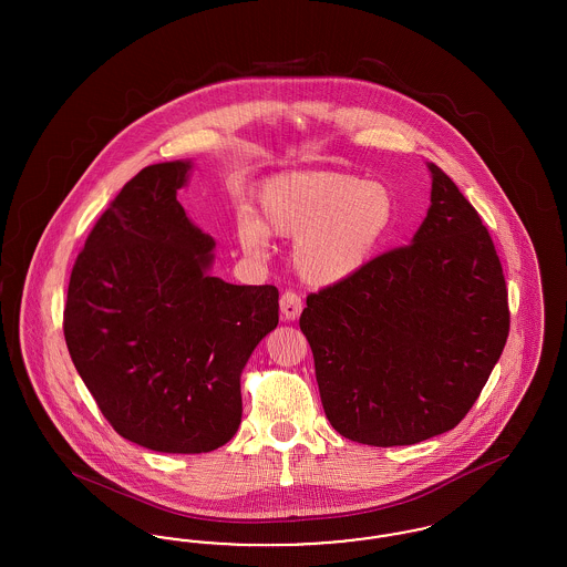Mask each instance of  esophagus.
Segmentation results:
<instances>
[{
  "label": "esophagus",
  "instance_id": "obj_1",
  "mask_svg": "<svg viewBox=\"0 0 567 567\" xmlns=\"http://www.w3.org/2000/svg\"><path fill=\"white\" fill-rule=\"evenodd\" d=\"M301 308H303V301L293 291H287L280 297V312H282L285 321H296L297 317L301 315Z\"/></svg>",
  "mask_w": 567,
  "mask_h": 567
}]
</instances>
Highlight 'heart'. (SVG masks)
Wrapping results in <instances>:
<instances>
[{"instance_id": "1", "label": "heart", "mask_w": 567, "mask_h": 567, "mask_svg": "<svg viewBox=\"0 0 567 567\" xmlns=\"http://www.w3.org/2000/svg\"><path fill=\"white\" fill-rule=\"evenodd\" d=\"M257 216L238 223L244 252L264 257L268 234L291 238L297 276L315 287L349 280L395 229V195L378 181L344 172H296L270 178Z\"/></svg>"}]
</instances>
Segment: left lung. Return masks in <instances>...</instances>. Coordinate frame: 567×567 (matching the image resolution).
<instances>
[{"label":"left lung","instance_id":"obj_1","mask_svg":"<svg viewBox=\"0 0 567 567\" xmlns=\"http://www.w3.org/2000/svg\"><path fill=\"white\" fill-rule=\"evenodd\" d=\"M432 206L412 244L306 297L324 414L352 442L405 446L457 427L511 331L508 289L483 220L430 163Z\"/></svg>","mask_w":567,"mask_h":567}]
</instances>
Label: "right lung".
<instances>
[{
	"label": "right lung",
	"mask_w": 567,
	"mask_h": 567,
	"mask_svg": "<svg viewBox=\"0 0 567 567\" xmlns=\"http://www.w3.org/2000/svg\"><path fill=\"white\" fill-rule=\"evenodd\" d=\"M190 162L155 163L97 218L63 310L72 361L114 432L157 453H210L243 421L240 374L278 324V289L208 270L215 240L176 199Z\"/></svg>",
	"instance_id": "1"
}]
</instances>
